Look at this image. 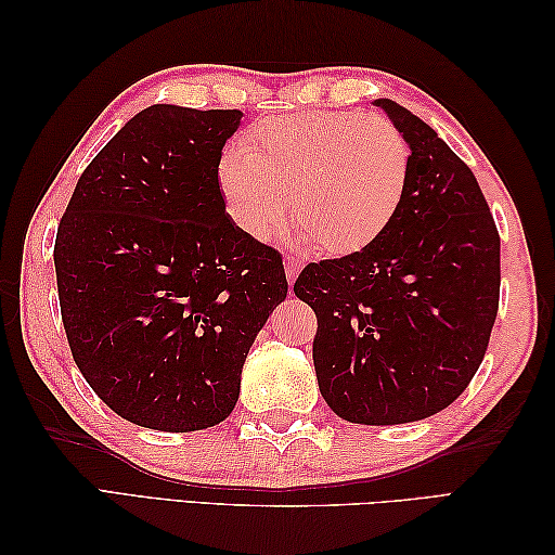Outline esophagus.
Returning <instances> with one entry per match:
<instances>
[{
	"instance_id": "1",
	"label": "esophagus",
	"mask_w": 555,
	"mask_h": 555,
	"mask_svg": "<svg viewBox=\"0 0 555 555\" xmlns=\"http://www.w3.org/2000/svg\"><path fill=\"white\" fill-rule=\"evenodd\" d=\"M284 267H286V279H288V284H293V281H296V276H298V271L302 269V259H300V257H293V255H288V257L284 259Z\"/></svg>"
}]
</instances>
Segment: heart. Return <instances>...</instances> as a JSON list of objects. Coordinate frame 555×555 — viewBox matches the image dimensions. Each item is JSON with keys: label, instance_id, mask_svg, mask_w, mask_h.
Segmentation results:
<instances>
[{"label": "heart", "instance_id": "heart-1", "mask_svg": "<svg viewBox=\"0 0 555 555\" xmlns=\"http://www.w3.org/2000/svg\"><path fill=\"white\" fill-rule=\"evenodd\" d=\"M410 145L393 121L356 112L264 119L221 155L219 193L231 221L264 243L291 209L326 255L374 243L398 217L410 185Z\"/></svg>", "mask_w": 555, "mask_h": 555}]
</instances>
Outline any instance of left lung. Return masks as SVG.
Returning a JSON list of instances; mask_svg holds the SVG:
<instances>
[{
  "label": "left lung",
  "mask_w": 555,
  "mask_h": 555,
  "mask_svg": "<svg viewBox=\"0 0 555 555\" xmlns=\"http://www.w3.org/2000/svg\"><path fill=\"white\" fill-rule=\"evenodd\" d=\"M374 104L410 145L403 207L362 250L310 262L293 291L317 314L328 408L379 427L431 417L473 382L499 312L501 238L475 173L434 128Z\"/></svg>",
  "instance_id": "obj_1"
}]
</instances>
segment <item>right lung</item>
I'll return each mask as SVG.
<instances>
[{
    "instance_id": "1",
    "label": "right lung",
    "mask_w": 555,
    "mask_h": 555,
    "mask_svg": "<svg viewBox=\"0 0 555 555\" xmlns=\"http://www.w3.org/2000/svg\"><path fill=\"white\" fill-rule=\"evenodd\" d=\"M238 109L152 104L80 173L54 269L68 348L116 415L159 431L223 422L247 350L286 300L281 255L231 221L217 167Z\"/></svg>"
}]
</instances>
